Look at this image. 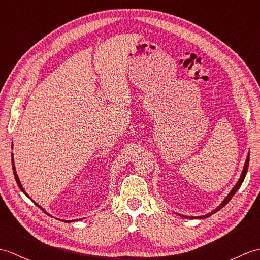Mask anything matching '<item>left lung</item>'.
Here are the masks:
<instances>
[{"mask_svg": "<svg viewBox=\"0 0 260 260\" xmlns=\"http://www.w3.org/2000/svg\"><path fill=\"white\" fill-rule=\"evenodd\" d=\"M248 165H249V154H248V156H247V158H246V162H245V167H244V170H242V172H241V175H240V178H239V180H238V182H237V184L233 187V190H231V192L229 193V194L225 197V199L224 200L222 201V203L220 204V206L217 208V209H214L213 211H211L210 213H208V214H206V215H201V217H187V215H183V214H179V215H181V217H183V218H186V219H206V218H208V217H210V215H212L213 213H215L217 211H219L220 209H222L225 204H227L230 200H231V198H233L234 196H235V193L238 191V189L240 187V185L242 184V182H244V180H245V176H246V173H247V170H248Z\"/></svg>", "mask_w": 260, "mask_h": 260, "instance_id": "obj_1", "label": "left lung"}]
</instances>
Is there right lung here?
Here are the masks:
<instances>
[{
    "mask_svg": "<svg viewBox=\"0 0 260 260\" xmlns=\"http://www.w3.org/2000/svg\"><path fill=\"white\" fill-rule=\"evenodd\" d=\"M12 169H13V174H14V178H15V181H16V183H18V185H19V187H20V189H21V191L22 192H23L24 193V194L25 196H27L26 194V192L24 191V189H23V186H22V184H21V182H20V180H19V178H18V174H16V171H15V167H14V162H13V154H12ZM27 197H29V196H27ZM37 204V203H36ZM37 206H38V204H37ZM39 208H40V209H42L40 206H38ZM42 211H45V210H43L42 209ZM46 212V211H45ZM47 213V212H46ZM66 222H70V221H66Z\"/></svg>",
    "mask_w": 260,
    "mask_h": 260,
    "instance_id": "right-lung-1",
    "label": "right lung"
}]
</instances>
